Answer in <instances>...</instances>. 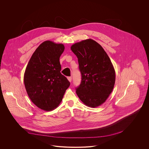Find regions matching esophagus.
Masks as SVG:
<instances>
[{"instance_id":"34e87169","label":"esophagus","mask_w":149,"mask_h":149,"mask_svg":"<svg viewBox=\"0 0 149 149\" xmlns=\"http://www.w3.org/2000/svg\"><path fill=\"white\" fill-rule=\"evenodd\" d=\"M68 79L70 82H71V80H72V78H71V77H68Z\"/></svg>"}]
</instances>
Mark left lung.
Here are the masks:
<instances>
[{
    "instance_id": "obj_1",
    "label": "left lung",
    "mask_w": 149,
    "mask_h": 149,
    "mask_svg": "<svg viewBox=\"0 0 149 149\" xmlns=\"http://www.w3.org/2000/svg\"><path fill=\"white\" fill-rule=\"evenodd\" d=\"M71 50L77 56L81 81L76 89L81 101L95 108L104 103L112 93L116 80L113 64L103 47L92 39L75 43Z\"/></svg>"
}]
</instances>
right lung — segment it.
I'll use <instances>...</instances> for the list:
<instances>
[{"label": "right lung", "mask_w": 149, "mask_h": 149, "mask_svg": "<svg viewBox=\"0 0 149 149\" xmlns=\"http://www.w3.org/2000/svg\"><path fill=\"white\" fill-rule=\"evenodd\" d=\"M65 47L62 43L45 41L31 57L24 74V83L31 101L46 111L55 109L70 86L60 72V57Z\"/></svg>", "instance_id": "1"}]
</instances>
